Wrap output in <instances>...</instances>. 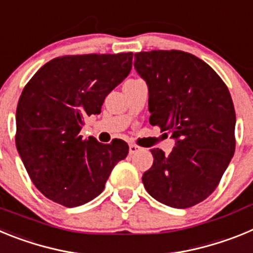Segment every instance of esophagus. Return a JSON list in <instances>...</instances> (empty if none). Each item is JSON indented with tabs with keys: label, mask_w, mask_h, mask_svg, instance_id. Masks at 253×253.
<instances>
[{
	"label": "esophagus",
	"mask_w": 253,
	"mask_h": 253,
	"mask_svg": "<svg viewBox=\"0 0 253 253\" xmlns=\"http://www.w3.org/2000/svg\"><path fill=\"white\" fill-rule=\"evenodd\" d=\"M140 151H142V148L139 146H137V144H133V143L129 144V154H135Z\"/></svg>",
	"instance_id": "esophagus-1"
}]
</instances>
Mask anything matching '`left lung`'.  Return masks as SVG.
<instances>
[{
	"label": "left lung",
	"instance_id": "obj_1",
	"mask_svg": "<svg viewBox=\"0 0 253 253\" xmlns=\"http://www.w3.org/2000/svg\"><path fill=\"white\" fill-rule=\"evenodd\" d=\"M134 68L148 86L149 123L175 139L167 156L151 149L144 187L165 205L194 207L216 189L234 154L231 93L211 67L185 51H140Z\"/></svg>",
	"mask_w": 253,
	"mask_h": 253
}]
</instances>
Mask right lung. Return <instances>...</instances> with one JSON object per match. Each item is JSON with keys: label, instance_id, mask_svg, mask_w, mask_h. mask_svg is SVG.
<instances>
[{"label": "right lung", "instance_id": "add662e5", "mask_svg": "<svg viewBox=\"0 0 253 253\" xmlns=\"http://www.w3.org/2000/svg\"><path fill=\"white\" fill-rule=\"evenodd\" d=\"M133 53L66 55L51 59L22 90L16 109V148L40 193L67 208L100 195L128 144L82 139L86 116L130 73Z\"/></svg>", "mask_w": 253, "mask_h": 253}]
</instances>
